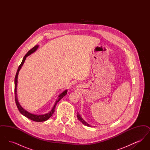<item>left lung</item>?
<instances>
[{"mask_svg":"<svg viewBox=\"0 0 150 150\" xmlns=\"http://www.w3.org/2000/svg\"><path fill=\"white\" fill-rule=\"evenodd\" d=\"M77 117H78V119L80 121H81L83 124H84L85 125H86V126H88V127H91L89 124H88L86 121H84V120H83V119L81 117L80 115L79 114V113L77 114Z\"/></svg>","mask_w":150,"mask_h":150,"instance_id":"obj_1","label":"left lung"}]
</instances>
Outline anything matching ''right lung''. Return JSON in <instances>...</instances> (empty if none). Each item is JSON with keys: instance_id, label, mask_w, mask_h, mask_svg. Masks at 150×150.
I'll return each instance as SVG.
<instances>
[{"instance_id": "right-lung-1", "label": "right lung", "mask_w": 150, "mask_h": 150, "mask_svg": "<svg viewBox=\"0 0 150 150\" xmlns=\"http://www.w3.org/2000/svg\"><path fill=\"white\" fill-rule=\"evenodd\" d=\"M39 45H36L35 47H34L31 50H29V52L26 54V55L24 56L22 61L21 64L19 66L18 70L16 72V76H15V79H14V96H15V101H16V104L17 105V107L18 108L19 111L20 112V113L22 115H23V116H25V117H26L27 118H28L29 119L33 120V121H36V122H42V121H44L47 120L48 119H50V117L52 116V115L53 114V113L55 111V108L57 105V103L58 102H59L60 100H61L64 96L66 95V94L67 93V90H65L62 93H61L58 97V99L56 100L54 105L53 106V107L52 108V109L50 110V111L45 114L44 115H35L31 114L28 111H27L26 110H25L20 105V104L19 103L18 99H17V79H18V75L19 71L20 70V69H21L22 66H23V64L25 62V61L26 58V57L29 56V55L31 54L32 53H33L34 52H35L37 50V49L38 48Z\"/></svg>"}]
</instances>
